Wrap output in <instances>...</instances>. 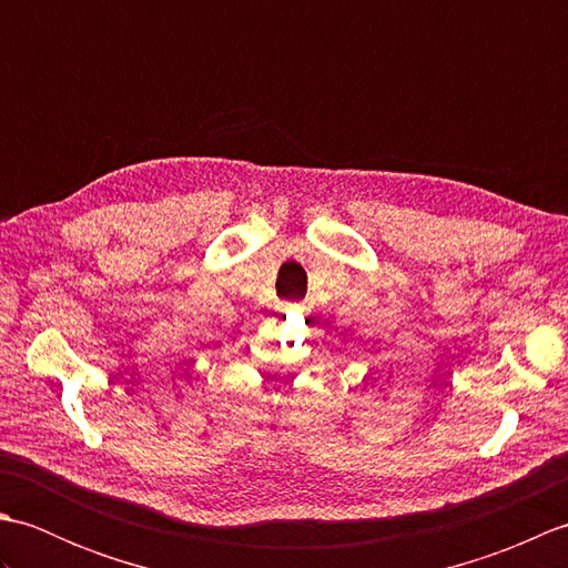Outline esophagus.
Instances as JSON below:
<instances>
[{
    "instance_id": "obj_1",
    "label": "esophagus",
    "mask_w": 568,
    "mask_h": 568,
    "mask_svg": "<svg viewBox=\"0 0 568 568\" xmlns=\"http://www.w3.org/2000/svg\"><path fill=\"white\" fill-rule=\"evenodd\" d=\"M291 307H293V310H303V305H300V303H293Z\"/></svg>"
}]
</instances>
